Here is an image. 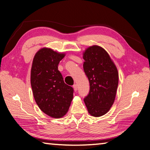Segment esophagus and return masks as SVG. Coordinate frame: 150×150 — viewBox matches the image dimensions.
I'll return each instance as SVG.
<instances>
[{
    "label": "esophagus",
    "mask_w": 150,
    "mask_h": 150,
    "mask_svg": "<svg viewBox=\"0 0 150 150\" xmlns=\"http://www.w3.org/2000/svg\"><path fill=\"white\" fill-rule=\"evenodd\" d=\"M73 88H74V90H75V91H77V85H74L73 86Z\"/></svg>",
    "instance_id": "obj_1"
}]
</instances>
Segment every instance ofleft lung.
Returning <instances> with one entry per match:
<instances>
[{"label": "left lung", "mask_w": 150, "mask_h": 150, "mask_svg": "<svg viewBox=\"0 0 150 150\" xmlns=\"http://www.w3.org/2000/svg\"><path fill=\"white\" fill-rule=\"evenodd\" d=\"M83 57V69L90 83L84 102L88 113L99 117L108 112L115 102L118 72L110 55L98 45L88 47Z\"/></svg>", "instance_id": "left-lung-1"}]
</instances>
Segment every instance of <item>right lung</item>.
<instances>
[{
  "label": "right lung",
  "mask_w": 150,
  "mask_h": 150,
  "mask_svg": "<svg viewBox=\"0 0 150 150\" xmlns=\"http://www.w3.org/2000/svg\"><path fill=\"white\" fill-rule=\"evenodd\" d=\"M65 57L50 48L40 49L34 57L30 82L35 103L52 118L66 115L73 97V88L66 85L58 64Z\"/></svg>",
  "instance_id": "1"
}]
</instances>
